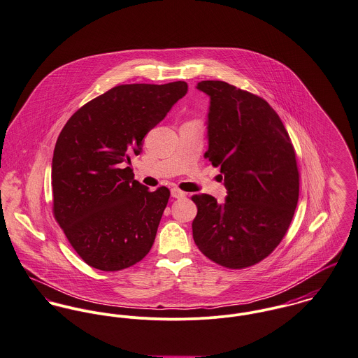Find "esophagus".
Returning a JSON list of instances; mask_svg holds the SVG:
<instances>
[{"label": "esophagus", "instance_id": "34e87169", "mask_svg": "<svg viewBox=\"0 0 358 358\" xmlns=\"http://www.w3.org/2000/svg\"><path fill=\"white\" fill-rule=\"evenodd\" d=\"M171 195L173 196V198H183L186 193L185 192H182V190H179V189H176V187H173L172 190H171Z\"/></svg>", "mask_w": 358, "mask_h": 358}]
</instances>
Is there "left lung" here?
Instances as JSON below:
<instances>
[{
    "mask_svg": "<svg viewBox=\"0 0 358 358\" xmlns=\"http://www.w3.org/2000/svg\"><path fill=\"white\" fill-rule=\"evenodd\" d=\"M209 97L205 157L224 175L223 203L193 195L198 249L226 268L255 265L283 239L293 220L299 173L290 136L269 103L222 80H202Z\"/></svg>",
    "mask_w": 358,
    "mask_h": 358,
    "instance_id": "1",
    "label": "left lung"
}]
</instances>
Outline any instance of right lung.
Returning <instances> with one entry per match:
<instances>
[{
    "instance_id": "add662e5",
    "label": "right lung",
    "mask_w": 358,
    "mask_h": 358,
    "mask_svg": "<svg viewBox=\"0 0 358 358\" xmlns=\"http://www.w3.org/2000/svg\"><path fill=\"white\" fill-rule=\"evenodd\" d=\"M187 93L186 82L120 85L76 110L60 132L53 160V213L90 266L120 271L152 249L169 190L134 180L130 156Z\"/></svg>"
}]
</instances>
